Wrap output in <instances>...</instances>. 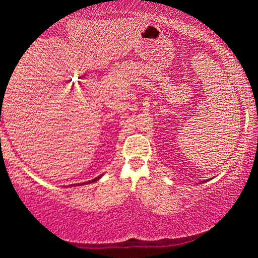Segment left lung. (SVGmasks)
I'll use <instances>...</instances> for the list:
<instances>
[{
	"label": "left lung",
	"instance_id": "8db88e82",
	"mask_svg": "<svg viewBox=\"0 0 258 258\" xmlns=\"http://www.w3.org/2000/svg\"><path fill=\"white\" fill-rule=\"evenodd\" d=\"M203 182H205V181H203Z\"/></svg>",
	"mask_w": 258,
	"mask_h": 258
}]
</instances>
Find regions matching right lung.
Here are the masks:
<instances>
[{
	"label": "right lung",
	"mask_w": 258,
	"mask_h": 258,
	"mask_svg": "<svg viewBox=\"0 0 258 258\" xmlns=\"http://www.w3.org/2000/svg\"><path fill=\"white\" fill-rule=\"evenodd\" d=\"M100 177H101V175L98 176V177H95V178H93V180H91V181H87V182H84V183H78V184H74V185H84V184H89V183H93V182H95V181H98ZM71 186H73V185H71Z\"/></svg>",
	"instance_id": "1"
}]
</instances>
